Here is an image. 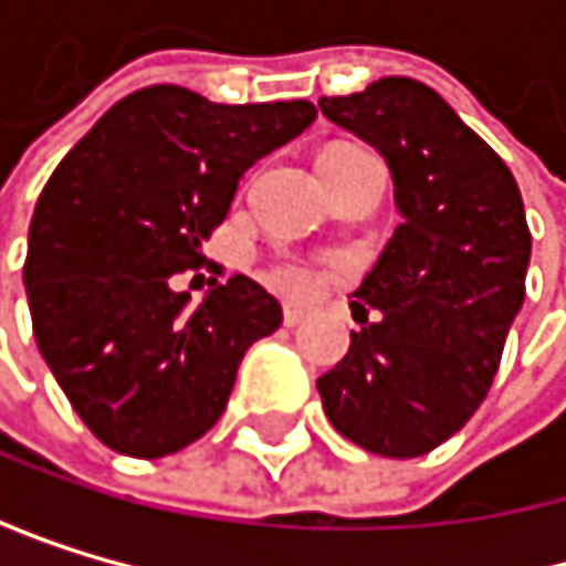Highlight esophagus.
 I'll return each instance as SVG.
<instances>
[{
  "mask_svg": "<svg viewBox=\"0 0 566 566\" xmlns=\"http://www.w3.org/2000/svg\"><path fill=\"white\" fill-rule=\"evenodd\" d=\"M308 318V312L305 308H298V305H285V325L289 329H295V325H302Z\"/></svg>",
  "mask_w": 566,
  "mask_h": 566,
  "instance_id": "34e87169",
  "label": "esophagus"
}]
</instances>
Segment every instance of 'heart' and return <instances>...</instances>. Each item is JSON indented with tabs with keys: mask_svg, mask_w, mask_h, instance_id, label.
Here are the masks:
<instances>
[{
	"mask_svg": "<svg viewBox=\"0 0 566 566\" xmlns=\"http://www.w3.org/2000/svg\"><path fill=\"white\" fill-rule=\"evenodd\" d=\"M268 274H271V281L277 289H285V292H305L308 289V271L298 264V261H274L271 268H268Z\"/></svg>",
	"mask_w": 566,
	"mask_h": 566,
	"instance_id": "heart-1",
	"label": "heart"
}]
</instances>
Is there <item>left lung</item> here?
<instances>
[{"label": "left lung", "instance_id": "1", "mask_svg": "<svg viewBox=\"0 0 566 566\" xmlns=\"http://www.w3.org/2000/svg\"><path fill=\"white\" fill-rule=\"evenodd\" d=\"M377 145L403 223L353 292L349 353L318 377L325 418L384 459L434 451L485 400L526 295L530 227L510 166L421 81L322 97Z\"/></svg>", "mask_w": 566, "mask_h": 566}]
</instances>
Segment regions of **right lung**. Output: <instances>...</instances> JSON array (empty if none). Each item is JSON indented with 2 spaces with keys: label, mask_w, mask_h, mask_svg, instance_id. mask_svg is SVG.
Returning a JSON list of instances; mask_svg holds the SVG:
<instances>
[{
  "label": "right lung",
  "mask_w": 566,
  "mask_h": 566,
  "mask_svg": "<svg viewBox=\"0 0 566 566\" xmlns=\"http://www.w3.org/2000/svg\"><path fill=\"white\" fill-rule=\"evenodd\" d=\"M315 122L308 101L213 104L156 84L122 97L40 192L23 268L36 346L112 451L163 459L203 438L281 305L248 274L197 312L172 274L203 268L241 176ZM210 268V264H207Z\"/></svg>",
  "instance_id": "right-lung-1"
}]
</instances>
